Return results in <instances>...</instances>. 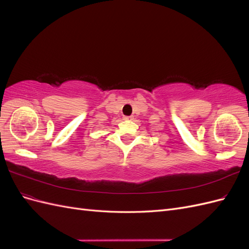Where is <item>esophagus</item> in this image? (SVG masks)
Here are the masks:
<instances>
[{
  "instance_id": "34e87169",
  "label": "esophagus",
  "mask_w": 249,
  "mask_h": 249,
  "mask_svg": "<svg viewBox=\"0 0 249 249\" xmlns=\"http://www.w3.org/2000/svg\"><path fill=\"white\" fill-rule=\"evenodd\" d=\"M124 120H132V119H133V116H124Z\"/></svg>"
}]
</instances>
